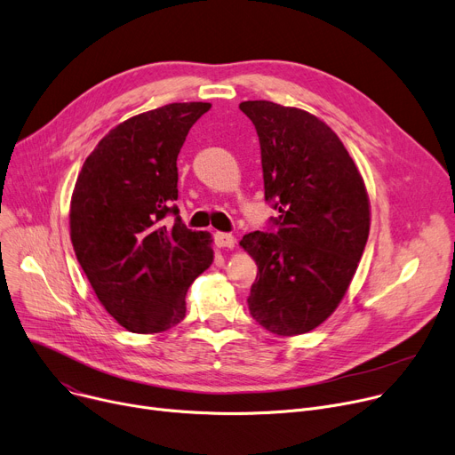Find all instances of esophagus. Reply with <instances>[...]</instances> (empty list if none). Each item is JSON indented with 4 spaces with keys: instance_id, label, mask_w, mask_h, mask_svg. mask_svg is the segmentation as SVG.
I'll return each instance as SVG.
<instances>
[{
    "instance_id": "1",
    "label": "esophagus",
    "mask_w": 455,
    "mask_h": 455,
    "mask_svg": "<svg viewBox=\"0 0 455 455\" xmlns=\"http://www.w3.org/2000/svg\"><path fill=\"white\" fill-rule=\"evenodd\" d=\"M216 245L220 249H234L235 247V237L232 234H225V232H218L216 234Z\"/></svg>"
}]
</instances>
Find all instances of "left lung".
Wrapping results in <instances>:
<instances>
[{
    "instance_id": "obj_1",
    "label": "left lung",
    "mask_w": 455,
    "mask_h": 455,
    "mask_svg": "<svg viewBox=\"0 0 455 455\" xmlns=\"http://www.w3.org/2000/svg\"><path fill=\"white\" fill-rule=\"evenodd\" d=\"M261 146L265 199L276 234L239 241L258 265L252 318L278 337L325 322L346 296L370 235V197L346 146L309 111L268 100L241 102Z\"/></svg>"
}]
</instances>
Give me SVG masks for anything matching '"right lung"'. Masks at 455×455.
<instances>
[{
  "label": "right lung",
  "mask_w": 455,
  "mask_h": 455,
  "mask_svg": "<svg viewBox=\"0 0 455 455\" xmlns=\"http://www.w3.org/2000/svg\"><path fill=\"white\" fill-rule=\"evenodd\" d=\"M208 102H175L115 126L85 159L71 196L76 259L104 309L154 335L187 313V292L214 261L212 235L160 220L177 215V156Z\"/></svg>",
  "instance_id": "1"
}]
</instances>
